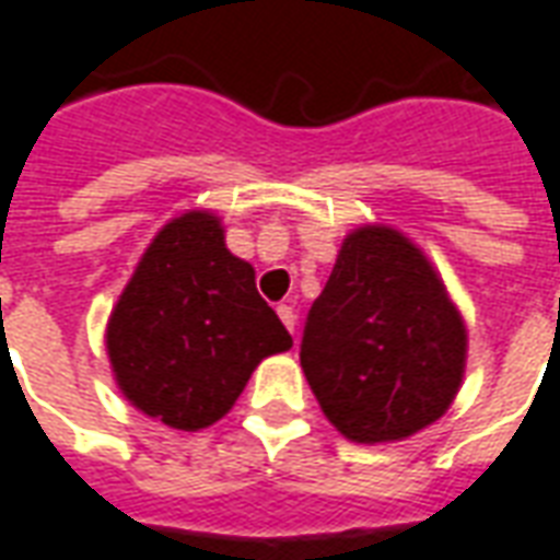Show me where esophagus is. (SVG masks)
I'll list each match as a JSON object with an SVG mask.
<instances>
[{"label":"esophagus","instance_id":"1","mask_svg":"<svg viewBox=\"0 0 560 560\" xmlns=\"http://www.w3.org/2000/svg\"><path fill=\"white\" fill-rule=\"evenodd\" d=\"M277 316H280V319H283V325H287L289 331L295 335V311H292L289 304H280V307H277Z\"/></svg>","mask_w":560,"mask_h":560}]
</instances>
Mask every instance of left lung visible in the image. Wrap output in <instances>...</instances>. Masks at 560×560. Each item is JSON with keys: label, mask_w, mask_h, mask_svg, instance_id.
<instances>
[{"label": "left lung", "mask_w": 560, "mask_h": 560, "mask_svg": "<svg viewBox=\"0 0 560 560\" xmlns=\"http://www.w3.org/2000/svg\"><path fill=\"white\" fill-rule=\"evenodd\" d=\"M467 325L410 237L374 223L337 249L301 340V368L325 419L352 443L413 438L452 407Z\"/></svg>", "instance_id": "1"}]
</instances>
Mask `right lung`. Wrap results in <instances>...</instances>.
Listing matches in <instances>:
<instances>
[{
	"label": "right lung",
	"mask_w": 560,
	"mask_h": 560,
	"mask_svg": "<svg viewBox=\"0 0 560 560\" xmlns=\"http://www.w3.org/2000/svg\"><path fill=\"white\" fill-rule=\"evenodd\" d=\"M122 398L162 425L220 422L261 359L292 337L256 292L253 265L225 247L213 210H186L141 253L105 328Z\"/></svg>",
	"instance_id": "1"
}]
</instances>
